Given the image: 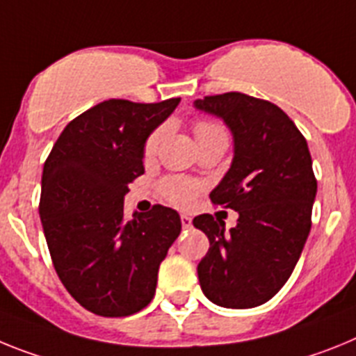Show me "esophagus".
<instances>
[{
    "mask_svg": "<svg viewBox=\"0 0 356 356\" xmlns=\"http://www.w3.org/2000/svg\"><path fill=\"white\" fill-rule=\"evenodd\" d=\"M181 224H182V227H184V229H190V227H191V216L181 215Z\"/></svg>",
    "mask_w": 356,
    "mask_h": 356,
    "instance_id": "esophagus-1",
    "label": "esophagus"
}]
</instances>
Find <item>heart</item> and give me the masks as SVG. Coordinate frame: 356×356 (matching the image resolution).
<instances>
[{
	"instance_id": "1",
	"label": "heart",
	"mask_w": 356,
	"mask_h": 356,
	"mask_svg": "<svg viewBox=\"0 0 356 356\" xmlns=\"http://www.w3.org/2000/svg\"><path fill=\"white\" fill-rule=\"evenodd\" d=\"M165 134L166 125L157 127V129H154L148 134L143 147V154L147 159L156 156L157 148H159ZM195 136L197 140H199V145L209 143V141H225L227 143V131H225V127L216 122H209V120H204V122L197 123ZM197 191H199V186H197L195 182L184 181V179L170 177L166 181H163V193H165V197L170 202L177 204V206H188V204H191L193 197L197 195Z\"/></svg>"
}]
</instances>
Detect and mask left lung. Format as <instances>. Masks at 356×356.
<instances>
[{
    "mask_svg": "<svg viewBox=\"0 0 356 356\" xmlns=\"http://www.w3.org/2000/svg\"><path fill=\"white\" fill-rule=\"evenodd\" d=\"M195 107L233 134L231 168L209 197L238 211L229 231L208 213L193 218L209 240L197 267L200 289L218 307H259L285 285L310 233L317 193L310 150L296 123L267 100L224 92Z\"/></svg>",
    "mask_w": 356,
    "mask_h": 356,
    "instance_id": "obj_1",
    "label": "left lung"
}]
</instances>
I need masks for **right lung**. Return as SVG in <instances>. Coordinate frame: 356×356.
Returning <instances> with one entry per match:
<instances>
[{
	"label": "right lung",
	"instance_id": "right-lung-1",
	"mask_svg": "<svg viewBox=\"0 0 356 356\" xmlns=\"http://www.w3.org/2000/svg\"><path fill=\"white\" fill-rule=\"evenodd\" d=\"M179 102H102L67 123L44 163L39 213L49 256L71 298L102 317L152 301L161 261L181 233L179 213L161 204L123 215L129 184L145 174V140Z\"/></svg>",
	"mask_w": 356,
	"mask_h": 356
}]
</instances>
